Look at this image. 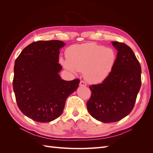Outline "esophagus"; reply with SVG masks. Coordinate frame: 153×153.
I'll list each match as a JSON object with an SVG mask.
<instances>
[{
  "instance_id": "34e87169",
  "label": "esophagus",
  "mask_w": 153,
  "mask_h": 153,
  "mask_svg": "<svg viewBox=\"0 0 153 153\" xmlns=\"http://www.w3.org/2000/svg\"><path fill=\"white\" fill-rule=\"evenodd\" d=\"M80 86H82V87H85V86H86L87 85V84L86 83L84 82V81H80Z\"/></svg>"
}]
</instances>
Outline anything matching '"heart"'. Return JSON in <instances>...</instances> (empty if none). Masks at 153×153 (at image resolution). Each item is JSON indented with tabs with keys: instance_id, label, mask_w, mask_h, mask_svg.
Segmentation results:
<instances>
[{
	"instance_id": "heart-1",
	"label": "heart",
	"mask_w": 153,
	"mask_h": 153,
	"mask_svg": "<svg viewBox=\"0 0 153 153\" xmlns=\"http://www.w3.org/2000/svg\"><path fill=\"white\" fill-rule=\"evenodd\" d=\"M66 57L60 58L62 65L73 72L83 71L85 80L93 84L106 79L116 61L113 49L94 43L73 45L66 49Z\"/></svg>"
}]
</instances>
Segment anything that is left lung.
I'll use <instances>...</instances> for the list:
<instances>
[{
    "mask_svg": "<svg viewBox=\"0 0 153 153\" xmlns=\"http://www.w3.org/2000/svg\"><path fill=\"white\" fill-rule=\"evenodd\" d=\"M117 50L109 76L101 84L89 86L88 112L105 123L117 122L131 112L141 87V66L131 48L123 43L112 42Z\"/></svg>",
    "mask_w": 153,
    "mask_h": 153,
    "instance_id": "left-lung-1",
    "label": "left lung"
}]
</instances>
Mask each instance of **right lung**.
Returning a JSON list of instances; mask_svg holds the SVG:
<instances>
[{
    "instance_id": "add662e5",
    "label": "right lung",
    "mask_w": 153,
    "mask_h": 153,
    "mask_svg": "<svg viewBox=\"0 0 153 153\" xmlns=\"http://www.w3.org/2000/svg\"><path fill=\"white\" fill-rule=\"evenodd\" d=\"M59 40L38 41L26 47L15 62L13 82L16 103L27 117L48 123L62 114L68 97L75 91L80 80H62L59 75Z\"/></svg>"
}]
</instances>
